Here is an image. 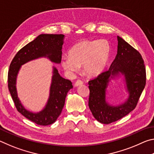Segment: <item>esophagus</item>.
Returning <instances> with one entry per match:
<instances>
[{"mask_svg":"<svg viewBox=\"0 0 154 154\" xmlns=\"http://www.w3.org/2000/svg\"><path fill=\"white\" fill-rule=\"evenodd\" d=\"M82 84H83V82H82V81L77 80V82L75 83V87H78V86H79V85H82Z\"/></svg>","mask_w":154,"mask_h":154,"instance_id":"obj_1","label":"esophagus"}]
</instances>
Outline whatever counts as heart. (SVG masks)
<instances>
[{"mask_svg": "<svg viewBox=\"0 0 154 154\" xmlns=\"http://www.w3.org/2000/svg\"><path fill=\"white\" fill-rule=\"evenodd\" d=\"M111 47L103 38L83 41L70 49L69 56L62 58L60 64L66 74L73 77L82 65L83 71L88 76L95 77L102 72L107 64Z\"/></svg>", "mask_w": 154, "mask_h": 154, "instance_id": "b5f03b06", "label": "heart"}]
</instances>
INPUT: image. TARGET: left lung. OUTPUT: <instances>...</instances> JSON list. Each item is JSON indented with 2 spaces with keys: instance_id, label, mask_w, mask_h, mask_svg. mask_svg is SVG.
Wrapping results in <instances>:
<instances>
[{
  "instance_id": "left-lung-1",
  "label": "left lung",
  "mask_w": 154,
  "mask_h": 154,
  "mask_svg": "<svg viewBox=\"0 0 154 154\" xmlns=\"http://www.w3.org/2000/svg\"><path fill=\"white\" fill-rule=\"evenodd\" d=\"M118 51L108 71L102 72L88 83V105L96 120L109 124L124 118L134 110L144 90L146 72L144 61L139 51L118 36ZM123 75L129 96L125 103L115 106L106 101L109 82Z\"/></svg>"
}]
</instances>
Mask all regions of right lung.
Masks as SVG:
<instances>
[{"label": "right lung", "mask_w": 154, "mask_h": 154, "mask_svg": "<svg viewBox=\"0 0 154 154\" xmlns=\"http://www.w3.org/2000/svg\"><path fill=\"white\" fill-rule=\"evenodd\" d=\"M64 38V35L41 34L17 52L9 66L8 88L16 109L25 118L41 126H48L56 121L63 109L67 93L72 88V82L62 77L53 66L48 100L42 110L34 113L27 110L18 98L17 77L22 65L34 60L46 58L53 63H60Z\"/></svg>", "instance_id": "1"}]
</instances>
